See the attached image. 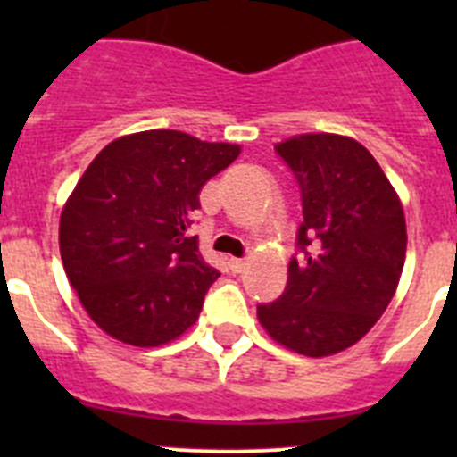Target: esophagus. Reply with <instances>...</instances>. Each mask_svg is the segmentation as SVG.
Masks as SVG:
<instances>
[{
	"label": "esophagus",
	"mask_w": 457,
	"mask_h": 457,
	"mask_svg": "<svg viewBox=\"0 0 457 457\" xmlns=\"http://www.w3.org/2000/svg\"><path fill=\"white\" fill-rule=\"evenodd\" d=\"M228 265H231L233 272L240 274L242 270L247 268V258H231V261H228Z\"/></svg>",
	"instance_id": "34e87169"
}]
</instances>
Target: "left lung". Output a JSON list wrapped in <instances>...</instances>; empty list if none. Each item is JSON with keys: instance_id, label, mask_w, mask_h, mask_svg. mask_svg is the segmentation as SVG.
<instances>
[{"instance_id": "1", "label": "left lung", "mask_w": 457, "mask_h": 457, "mask_svg": "<svg viewBox=\"0 0 457 457\" xmlns=\"http://www.w3.org/2000/svg\"><path fill=\"white\" fill-rule=\"evenodd\" d=\"M274 151L300 185L304 221L288 284L258 304V320L286 348L327 357L354 345L389 306L405 263V215L359 141L302 135Z\"/></svg>"}]
</instances>
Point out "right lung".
Wrapping results in <instances>:
<instances>
[{
	"label": "right lung",
	"mask_w": 457,
	"mask_h": 457,
	"mask_svg": "<svg viewBox=\"0 0 457 457\" xmlns=\"http://www.w3.org/2000/svg\"><path fill=\"white\" fill-rule=\"evenodd\" d=\"M237 155L236 144L146 130L112 141L88 164L63 205L59 249L103 332L153 348L196 322L220 272L189 233L192 212L204 185Z\"/></svg>",
	"instance_id": "add662e5"
}]
</instances>
